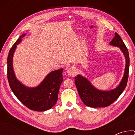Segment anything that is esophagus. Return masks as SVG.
I'll return each instance as SVG.
<instances>
[{
	"mask_svg": "<svg viewBox=\"0 0 135 135\" xmlns=\"http://www.w3.org/2000/svg\"><path fill=\"white\" fill-rule=\"evenodd\" d=\"M67 72L68 76L71 77L76 76L77 74V71L74 67H71L70 68H68L67 70Z\"/></svg>",
	"mask_w": 135,
	"mask_h": 135,
	"instance_id": "obj_1",
	"label": "esophagus"
}]
</instances>
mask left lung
<instances>
[{"instance_id":"left-lung-1","label":"left lung","mask_w":135,"mask_h":135,"mask_svg":"<svg viewBox=\"0 0 135 135\" xmlns=\"http://www.w3.org/2000/svg\"><path fill=\"white\" fill-rule=\"evenodd\" d=\"M109 45L119 47L126 59V66L123 77L120 84L115 89L109 90H101L96 88L91 82L81 75L75 77V84L80 97L84 105L92 108L106 107L113 104L124 91L127 83L129 71V52L122 38L117 33Z\"/></svg>"}]
</instances>
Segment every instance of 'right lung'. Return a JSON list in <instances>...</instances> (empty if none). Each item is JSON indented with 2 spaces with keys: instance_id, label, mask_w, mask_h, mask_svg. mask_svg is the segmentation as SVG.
<instances>
[{
  "instance_id": "right-lung-1",
  "label": "right lung",
  "mask_w": 135,
  "mask_h": 135,
  "mask_svg": "<svg viewBox=\"0 0 135 135\" xmlns=\"http://www.w3.org/2000/svg\"><path fill=\"white\" fill-rule=\"evenodd\" d=\"M26 35L24 33L18 38L9 52L7 59L9 84L15 97L27 108L36 111H46L52 108L58 100L59 88L63 81L64 69L50 72L37 86L33 88L25 86L18 80L13 68V56L17 46Z\"/></svg>"
}]
</instances>
